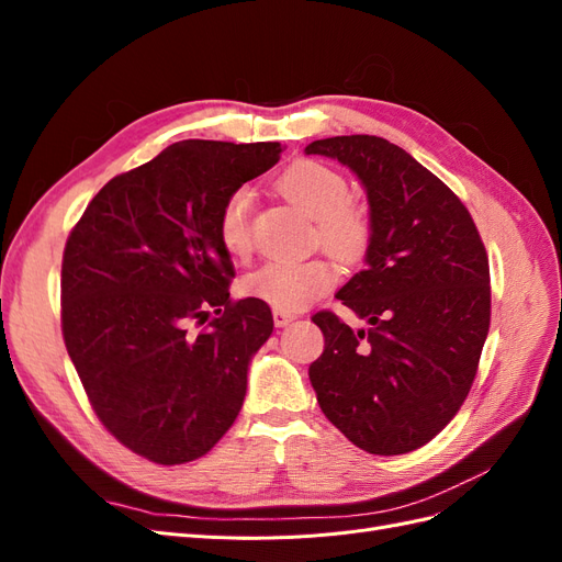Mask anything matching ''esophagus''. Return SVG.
<instances>
[{"instance_id":"1","label":"esophagus","mask_w":562,"mask_h":562,"mask_svg":"<svg viewBox=\"0 0 562 562\" xmlns=\"http://www.w3.org/2000/svg\"><path fill=\"white\" fill-rule=\"evenodd\" d=\"M271 316H274L277 328L288 326V323H291V321L295 318V314H291V312H283V310H274V312H271Z\"/></svg>"}]
</instances>
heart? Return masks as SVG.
<instances>
[{
	"instance_id": "heart-1",
	"label": "heart",
	"mask_w": 562,
	"mask_h": 562,
	"mask_svg": "<svg viewBox=\"0 0 562 562\" xmlns=\"http://www.w3.org/2000/svg\"><path fill=\"white\" fill-rule=\"evenodd\" d=\"M281 196L314 217L316 241L339 260L359 258L368 244V215L347 196V180L318 161H295L277 180ZM252 196L246 187L234 190L217 215V239L232 258H248ZM335 267L326 258L267 262L244 279L246 295L271 304L274 310L300 312L328 291Z\"/></svg>"
}]
</instances>
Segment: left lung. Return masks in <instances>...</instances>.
<instances>
[{
    "instance_id": "left-lung-1",
    "label": "left lung",
    "mask_w": 562,
    "mask_h": 562,
    "mask_svg": "<svg viewBox=\"0 0 562 562\" xmlns=\"http://www.w3.org/2000/svg\"><path fill=\"white\" fill-rule=\"evenodd\" d=\"M359 178L368 196L366 269L333 312L312 321L326 347L310 366L316 401L356 448L405 454L446 429L473 384L490 330L487 252L464 203L417 159L378 135L304 147Z\"/></svg>"
}]
</instances>
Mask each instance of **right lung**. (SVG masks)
<instances>
[{"label": "right lung", "instance_id": "obj_1", "mask_svg": "<svg viewBox=\"0 0 562 562\" xmlns=\"http://www.w3.org/2000/svg\"><path fill=\"white\" fill-rule=\"evenodd\" d=\"M279 143L180 140L112 178L63 255V337L105 429L157 464L206 454L239 415L269 304L229 300L217 239L225 199L281 157ZM221 316L192 336L186 326Z\"/></svg>", "mask_w": 562, "mask_h": 562}]
</instances>
